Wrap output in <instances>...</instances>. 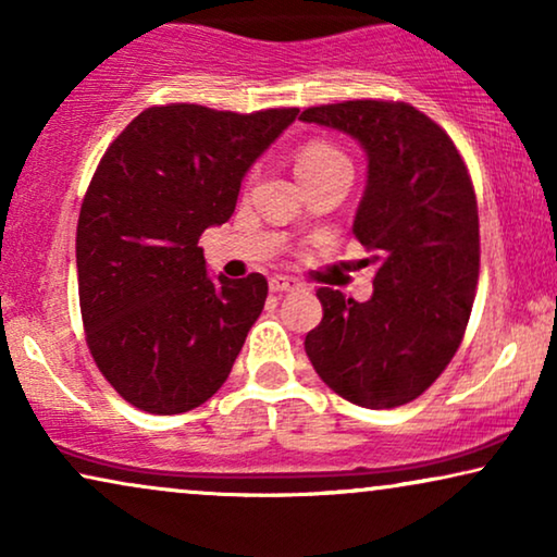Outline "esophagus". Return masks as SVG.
<instances>
[{"instance_id":"1","label":"esophagus","mask_w":557,"mask_h":557,"mask_svg":"<svg viewBox=\"0 0 557 557\" xmlns=\"http://www.w3.org/2000/svg\"><path fill=\"white\" fill-rule=\"evenodd\" d=\"M269 286H271V292H276V294L294 292V288L299 286V281L292 278V276H284V273H276V276L269 278Z\"/></svg>"}]
</instances>
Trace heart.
<instances>
[{
	"mask_svg": "<svg viewBox=\"0 0 557 557\" xmlns=\"http://www.w3.org/2000/svg\"><path fill=\"white\" fill-rule=\"evenodd\" d=\"M337 166H349V159L342 154L337 147L326 141H309L299 149V154L294 159V170L301 177H309V174H319L326 170H337ZM352 170V166H349Z\"/></svg>",
	"mask_w": 557,
	"mask_h": 557,
	"instance_id": "heart-1",
	"label": "heart"
}]
</instances>
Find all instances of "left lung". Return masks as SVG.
<instances>
[{"label": "left lung", "mask_w": 557, "mask_h": 557, "mask_svg": "<svg viewBox=\"0 0 557 557\" xmlns=\"http://www.w3.org/2000/svg\"><path fill=\"white\" fill-rule=\"evenodd\" d=\"M368 154L352 233L375 265L368 301L319 288L307 334L317 375L362 408H398L436 383L467 332L479 281V212L469 170L436 121L403 101L311 106Z\"/></svg>", "instance_id": "1"}]
</instances>
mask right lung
Segmentation results:
<instances>
[{
  "instance_id": "obj_1",
  "label": "right lung",
  "mask_w": 557,
  "mask_h": 557,
  "mask_svg": "<svg viewBox=\"0 0 557 557\" xmlns=\"http://www.w3.org/2000/svg\"><path fill=\"white\" fill-rule=\"evenodd\" d=\"M296 113L151 106L98 162L75 235L81 314L98 370L134 408L187 413L231 375L269 281H212L197 240L231 220L250 164Z\"/></svg>"
}]
</instances>
